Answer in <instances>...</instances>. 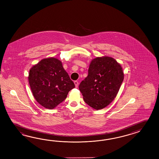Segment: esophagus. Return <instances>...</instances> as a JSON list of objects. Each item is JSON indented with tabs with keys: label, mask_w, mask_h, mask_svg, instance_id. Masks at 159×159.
<instances>
[{
	"label": "esophagus",
	"mask_w": 159,
	"mask_h": 159,
	"mask_svg": "<svg viewBox=\"0 0 159 159\" xmlns=\"http://www.w3.org/2000/svg\"><path fill=\"white\" fill-rule=\"evenodd\" d=\"M74 82V84H75V87L77 88L78 86V82L77 81H75Z\"/></svg>",
	"instance_id": "obj_1"
}]
</instances>
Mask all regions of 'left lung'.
I'll list each match as a JSON object with an SVG mask.
<instances>
[{"instance_id":"obj_1","label":"left lung","mask_w":159,"mask_h":159,"mask_svg":"<svg viewBox=\"0 0 159 159\" xmlns=\"http://www.w3.org/2000/svg\"><path fill=\"white\" fill-rule=\"evenodd\" d=\"M123 78L122 68L114 59L97 57L91 61L88 75L80 83L79 89L88 105L101 110L114 100Z\"/></svg>"}]
</instances>
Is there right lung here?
Listing matches in <instances>:
<instances>
[{"label": "right lung", "mask_w": 159, "mask_h": 159, "mask_svg": "<svg viewBox=\"0 0 159 159\" xmlns=\"http://www.w3.org/2000/svg\"><path fill=\"white\" fill-rule=\"evenodd\" d=\"M28 78L37 102L48 109L63 102L70 90L75 88L61 61L54 57L44 59L33 66Z\"/></svg>", "instance_id": "obj_1"}]
</instances>
